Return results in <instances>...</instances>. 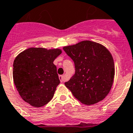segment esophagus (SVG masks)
Returning a JSON list of instances; mask_svg holds the SVG:
<instances>
[{"label": "esophagus", "instance_id": "1", "mask_svg": "<svg viewBox=\"0 0 133 133\" xmlns=\"http://www.w3.org/2000/svg\"><path fill=\"white\" fill-rule=\"evenodd\" d=\"M59 79L61 81V82H62L64 79V75H59Z\"/></svg>", "mask_w": 133, "mask_h": 133}]
</instances>
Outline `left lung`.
Segmentation results:
<instances>
[{
	"instance_id": "left-lung-1",
	"label": "left lung",
	"mask_w": 133,
	"mask_h": 133,
	"mask_svg": "<svg viewBox=\"0 0 133 133\" xmlns=\"http://www.w3.org/2000/svg\"><path fill=\"white\" fill-rule=\"evenodd\" d=\"M74 61L75 73L64 85L82 104L92 105L103 100L114 82L115 68L110 51L89 40L63 47Z\"/></svg>"
}]
</instances>
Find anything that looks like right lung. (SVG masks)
I'll list each match as a JSON object with an SVG mask.
<instances>
[{
  "label": "right lung",
  "mask_w": 133,
  "mask_h": 133,
  "mask_svg": "<svg viewBox=\"0 0 133 133\" xmlns=\"http://www.w3.org/2000/svg\"><path fill=\"white\" fill-rule=\"evenodd\" d=\"M61 53L59 48H29L17 56L12 77L17 90L25 102L39 108L52 99L60 83L53 62Z\"/></svg>",
  "instance_id": "add662e5"
}]
</instances>
